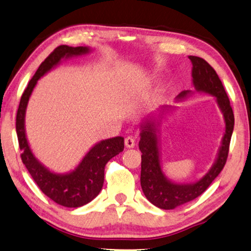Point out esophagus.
Returning a JSON list of instances; mask_svg holds the SVG:
<instances>
[{
	"label": "esophagus",
	"mask_w": 251,
	"mask_h": 251,
	"mask_svg": "<svg viewBox=\"0 0 251 251\" xmlns=\"http://www.w3.org/2000/svg\"><path fill=\"white\" fill-rule=\"evenodd\" d=\"M125 146H126V148H134L135 147V140L131 137L125 138Z\"/></svg>",
	"instance_id": "34e87169"
}]
</instances>
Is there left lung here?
Instances as JSON below:
<instances>
[{
    "label": "left lung",
    "instance_id": "left-lung-1",
    "mask_svg": "<svg viewBox=\"0 0 251 251\" xmlns=\"http://www.w3.org/2000/svg\"><path fill=\"white\" fill-rule=\"evenodd\" d=\"M192 62V84L194 90H184L176 97V103L183 102L195 91L212 95L215 99L225 123V131L222 137L215 161L205 175L191 183H177L170 180L161 167L160 135L161 125L166 116L176 110V107L162 106L160 110L146 117L140 124L139 149L141 151L140 184L145 197L154 206L162 209H173L180 205L193 201L205 192L216 179L226 163L229 143L234 130V113L228 97L216 71L197 56H189Z\"/></svg>",
    "mask_w": 251,
    "mask_h": 251
}]
</instances>
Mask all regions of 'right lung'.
I'll return each instance as SVG.
<instances>
[{"mask_svg": "<svg viewBox=\"0 0 251 251\" xmlns=\"http://www.w3.org/2000/svg\"><path fill=\"white\" fill-rule=\"evenodd\" d=\"M92 49L86 46H59L39 66L23 93L16 115V134L22 151V161L36 184L53 202L66 207H80L92 201L101 192L105 165L124 149V137L117 136L99 141L90 148L75 169L59 173L50 170L39 161L31 150L25 128L26 108L38 80L60 65L62 60L88 54Z\"/></svg>", "mask_w": 251, "mask_h": 251, "instance_id": "right-lung-1", "label": "right lung"}]
</instances>
